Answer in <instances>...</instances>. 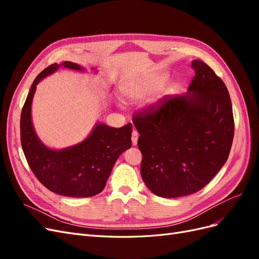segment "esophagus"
<instances>
[{
    "instance_id": "esophagus-1",
    "label": "esophagus",
    "mask_w": 259,
    "mask_h": 259,
    "mask_svg": "<svg viewBox=\"0 0 259 259\" xmlns=\"http://www.w3.org/2000/svg\"><path fill=\"white\" fill-rule=\"evenodd\" d=\"M138 137H139L138 132H137V131H135V130L133 131V132H132V143H133V145H134V146H136V145H137Z\"/></svg>"
}]
</instances>
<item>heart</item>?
Here are the masks:
<instances>
[{"mask_svg": "<svg viewBox=\"0 0 259 259\" xmlns=\"http://www.w3.org/2000/svg\"><path fill=\"white\" fill-rule=\"evenodd\" d=\"M151 84L149 83H134L130 84L124 89V95L131 99H139L146 96L151 91Z\"/></svg>", "mask_w": 259, "mask_h": 259, "instance_id": "obj_1", "label": "heart"}]
</instances>
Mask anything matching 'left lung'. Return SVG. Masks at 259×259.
I'll list each match as a JSON object with an SVG mask.
<instances>
[{"mask_svg": "<svg viewBox=\"0 0 259 259\" xmlns=\"http://www.w3.org/2000/svg\"><path fill=\"white\" fill-rule=\"evenodd\" d=\"M195 75L185 95H166L138 110L140 173L163 198L201 190L228 159L234 134L232 105L225 83L206 64L193 60Z\"/></svg>", "mask_w": 259, "mask_h": 259, "instance_id": "8db88e82", "label": "left lung"}]
</instances>
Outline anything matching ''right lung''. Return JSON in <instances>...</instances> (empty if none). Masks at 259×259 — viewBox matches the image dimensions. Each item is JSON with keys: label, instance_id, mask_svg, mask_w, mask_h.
<instances>
[{"label": "right lung", "instance_id": "add662e5", "mask_svg": "<svg viewBox=\"0 0 259 259\" xmlns=\"http://www.w3.org/2000/svg\"><path fill=\"white\" fill-rule=\"evenodd\" d=\"M66 68L82 70L71 61ZM60 66L45 68L31 86L20 115V140L23 153L32 173L44 187L65 197L89 198L104 190L117 158L132 146V124L110 127L97 124L81 144L56 151L46 148L36 137L31 122V104L36 84Z\"/></svg>", "mask_w": 259, "mask_h": 259}]
</instances>
